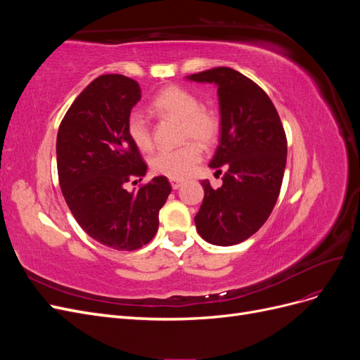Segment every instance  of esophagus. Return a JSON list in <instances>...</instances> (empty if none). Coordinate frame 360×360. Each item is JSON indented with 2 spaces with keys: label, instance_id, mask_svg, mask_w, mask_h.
Returning <instances> with one entry per match:
<instances>
[{
  "label": "esophagus",
  "instance_id": "esophagus-1",
  "mask_svg": "<svg viewBox=\"0 0 360 360\" xmlns=\"http://www.w3.org/2000/svg\"><path fill=\"white\" fill-rule=\"evenodd\" d=\"M169 181H171V186H172L174 191L181 188V184H183V180H180V179H171Z\"/></svg>",
  "mask_w": 360,
  "mask_h": 360
}]
</instances>
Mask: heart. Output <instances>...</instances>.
Here are the masks:
<instances>
[{"instance_id":"1","label":"heart","mask_w":360,"mask_h":360,"mask_svg":"<svg viewBox=\"0 0 360 360\" xmlns=\"http://www.w3.org/2000/svg\"><path fill=\"white\" fill-rule=\"evenodd\" d=\"M151 108L162 115L181 122V141L177 148H162L151 156V169L169 179H184L201 160L202 147H210L219 135V117L209 108L201 106L197 96L179 85L163 89L151 102ZM127 134L134 144L143 151L153 147V136L147 118L132 112L127 120Z\"/></svg>"}]
</instances>
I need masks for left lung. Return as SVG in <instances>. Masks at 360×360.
I'll return each mask as SVG.
<instances>
[{
	"instance_id": "left-lung-1",
	"label": "left lung",
	"mask_w": 360,
	"mask_h": 360,
	"mask_svg": "<svg viewBox=\"0 0 360 360\" xmlns=\"http://www.w3.org/2000/svg\"><path fill=\"white\" fill-rule=\"evenodd\" d=\"M217 85L221 138L210 168L222 186L202 180L204 200L195 216L198 234L217 246L237 245L257 233L278 201L287 163V136L266 91L230 68L188 76Z\"/></svg>"
}]
</instances>
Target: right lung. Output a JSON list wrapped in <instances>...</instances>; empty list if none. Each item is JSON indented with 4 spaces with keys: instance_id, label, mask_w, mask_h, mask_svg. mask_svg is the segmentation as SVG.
Here are the masks:
<instances>
[{
    "instance_id": "obj_1",
    "label": "right lung",
    "mask_w": 360,
    "mask_h": 360,
    "mask_svg": "<svg viewBox=\"0 0 360 360\" xmlns=\"http://www.w3.org/2000/svg\"><path fill=\"white\" fill-rule=\"evenodd\" d=\"M141 99L139 84L124 75H102L76 97L57 135L60 188L82 230L117 250H135L158 233L159 210L171 192L155 177L136 192L147 165L127 134V120Z\"/></svg>"
}]
</instances>
